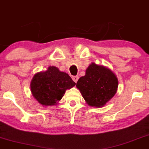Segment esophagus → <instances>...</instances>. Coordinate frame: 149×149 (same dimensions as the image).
Returning a JSON list of instances; mask_svg holds the SVG:
<instances>
[{
	"label": "esophagus",
	"instance_id": "34e87169",
	"mask_svg": "<svg viewBox=\"0 0 149 149\" xmlns=\"http://www.w3.org/2000/svg\"><path fill=\"white\" fill-rule=\"evenodd\" d=\"M72 79H73V80H74L75 82V83H76V82L77 81V80H78L79 77L78 76H73L72 77Z\"/></svg>",
	"mask_w": 149,
	"mask_h": 149
}]
</instances>
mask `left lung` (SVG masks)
<instances>
[{
  "label": "left lung",
  "mask_w": 149,
  "mask_h": 149,
  "mask_svg": "<svg viewBox=\"0 0 149 149\" xmlns=\"http://www.w3.org/2000/svg\"><path fill=\"white\" fill-rule=\"evenodd\" d=\"M118 80L114 72L107 67L92 62L86 70V75L77 82L86 104L101 108L109 102L117 92Z\"/></svg>",
  "instance_id": "left-lung-1"
}]
</instances>
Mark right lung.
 I'll return each mask as SVG.
<instances>
[{
  "label": "right lung",
  "instance_id": "add662e5",
  "mask_svg": "<svg viewBox=\"0 0 149 149\" xmlns=\"http://www.w3.org/2000/svg\"><path fill=\"white\" fill-rule=\"evenodd\" d=\"M75 85L71 77L55 66L35 74L31 81V91L34 98L43 106L57 105L65 91Z\"/></svg>",
  "mask_w": 149,
  "mask_h": 149
}]
</instances>
